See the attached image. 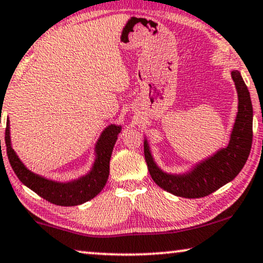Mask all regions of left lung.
Masks as SVG:
<instances>
[{"instance_id": "1", "label": "left lung", "mask_w": 263, "mask_h": 263, "mask_svg": "<svg viewBox=\"0 0 263 263\" xmlns=\"http://www.w3.org/2000/svg\"><path fill=\"white\" fill-rule=\"evenodd\" d=\"M238 96V112L230 140L212 156L199 162L182 174H169L162 170L151 155L149 143L144 139V155L153 180L164 191L182 198H202L230 182L246 164L253 142V105L249 90L238 70H232Z\"/></svg>"}]
</instances>
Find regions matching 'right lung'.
<instances>
[{"instance_id": "right-lung-1", "label": "right lung", "mask_w": 263, "mask_h": 263, "mask_svg": "<svg viewBox=\"0 0 263 263\" xmlns=\"http://www.w3.org/2000/svg\"><path fill=\"white\" fill-rule=\"evenodd\" d=\"M120 131V125L118 126V125L110 124L109 126H107L96 142L95 161L90 172L79 179L68 181V182H59V181L46 179V177L38 175L26 168V165L22 163L12 147L9 120H7L5 137L7 155H8L9 163L12 165L14 173L29 190L35 192L40 197L54 205L76 206L89 201L105 187L109 175L110 156H112L114 144L117 142Z\"/></svg>"}]
</instances>
